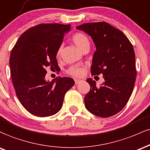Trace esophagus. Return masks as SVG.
<instances>
[{
    "label": "esophagus",
    "mask_w": 150,
    "mask_h": 150,
    "mask_svg": "<svg viewBox=\"0 0 150 150\" xmlns=\"http://www.w3.org/2000/svg\"><path fill=\"white\" fill-rule=\"evenodd\" d=\"M81 81V80H79V79H75V80H74L75 85H77V84H78V83H79Z\"/></svg>",
    "instance_id": "obj_1"
}]
</instances>
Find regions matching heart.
Returning <instances> with one entry per match:
<instances>
[{
	"instance_id": "b5f03b06",
	"label": "heart",
	"mask_w": 150,
	"mask_h": 150,
	"mask_svg": "<svg viewBox=\"0 0 150 150\" xmlns=\"http://www.w3.org/2000/svg\"><path fill=\"white\" fill-rule=\"evenodd\" d=\"M72 41L74 42V43L81 50H83V49L86 47H89V40L88 38H87V36L86 35H84L82 33H76L72 36L71 38ZM62 46H60L58 48L57 52V57H60L62 56ZM67 73L69 75L73 76L76 77H79L83 76L84 73V69L83 67H79V66H72L69 68V69L67 70Z\"/></svg>"
}]
</instances>
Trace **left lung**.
Here are the masks:
<instances>
[{
	"label": "left lung",
	"instance_id": "1",
	"mask_svg": "<svg viewBox=\"0 0 150 150\" xmlns=\"http://www.w3.org/2000/svg\"><path fill=\"white\" fill-rule=\"evenodd\" d=\"M91 37L93 54L91 75L103 74L105 81L97 87L88 79L90 91L84 97L89 112L101 117L119 112L128 102L135 83L137 71L133 46L120 30L105 22L84 23L76 27Z\"/></svg>",
	"mask_w": 150,
	"mask_h": 150
}]
</instances>
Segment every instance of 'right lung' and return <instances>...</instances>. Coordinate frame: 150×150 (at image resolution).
Returning <instances> with one entry per match:
<instances>
[{
	"instance_id": "right-lung-1",
	"label": "right lung",
	"mask_w": 150,
	"mask_h": 150,
	"mask_svg": "<svg viewBox=\"0 0 150 150\" xmlns=\"http://www.w3.org/2000/svg\"><path fill=\"white\" fill-rule=\"evenodd\" d=\"M71 25L46 23L33 26L21 35L10 56L11 75L16 96L33 115L48 117L61 110L64 98L74 85L69 77L45 79L46 68L57 69V52Z\"/></svg>"
}]
</instances>
